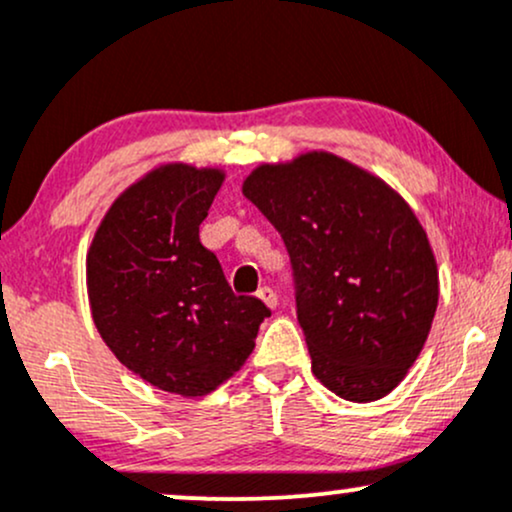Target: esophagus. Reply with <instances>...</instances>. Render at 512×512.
<instances>
[{
    "label": "esophagus",
    "instance_id": "34e87169",
    "mask_svg": "<svg viewBox=\"0 0 512 512\" xmlns=\"http://www.w3.org/2000/svg\"><path fill=\"white\" fill-rule=\"evenodd\" d=\"M257 298L267 303L269 308H276V305H279V296H276V291L272 289V286H262V289L257 291Z\"/></svg>",
    "mask_w": 512,
    "mask_h": 512
}]
</instances>
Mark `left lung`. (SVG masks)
<instances>
[{
  "label": "left lung",
  "instance_id": "obj_1",
  "mask_svg": "<svg viewBox=\"0 0 512 512\" xmlns=\"http://www.w3.org/2000/svg\"><path fill=\"white\" fill-rule=\"evenodd\" d=\"M243 195L289 250L313 373L349 402L390 395L438 308V267L416 214L378 175L308 151L262 163Z\"/></svg>",
  "mask_w": 512,
  "mask_h": 512
}]
</instances>
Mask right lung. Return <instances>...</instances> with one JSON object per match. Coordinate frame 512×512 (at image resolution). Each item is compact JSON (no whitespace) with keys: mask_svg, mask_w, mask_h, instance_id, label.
<instances>
[{"mask_svg":"<svg viewBox=\"0 0 512 512\" xmlns=\"http://www.w3.org/2000/svg\"><path fill=\"white\" fill-rule=\"evenodd\" d=\"M226 175L166 163L129 185L103 216L86 255L91 315L103 342L158 390L202 397L255 349L272 310L236 296L199 223Z\"/></svg>","mask_w":512,"mask_h":512,"instance_id":"right-lung-1","label":"right lung"}]
</instances>
